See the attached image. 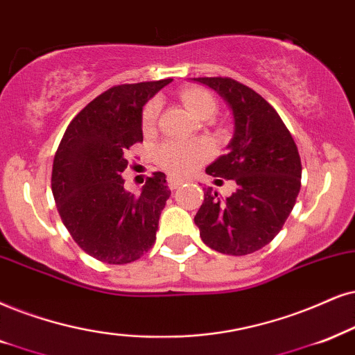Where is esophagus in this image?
Instances as JSON below:
<instances>
[{"label": "esophagus", "instance_id": "esophagus-1", "mask_svg": "<svg viewBox=\"0 0 355 355\" xmlns=\"http://www.w3.org/2000/svg\"><path fill=\"white\" fill-rule=\"evenodd\" d=\"M182 183H183L182 178H175V177H170V178H168V187H170V190H177V188L180 187Z\"/></svg>", "mask_w": 355, "mask_h": 355}]
</instances>
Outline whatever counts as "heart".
Returning a JSON list of instances; mask_svg holds the SVG:
<instances>
[{
	"instance_id": "heart-1",
	"label": "heart",
	"mask_w": 355,
	"mask_h": 355,
	"mask_svg": "<svg viewBox=\"0 0 355 355\" xmlns=\"http://www.w3.org/2000/svg\"><path fill=\"white\" fill-rule=\"evenodd\" d=\"M182 101L187 110L196 118H203L206 114L216 113V101L206 89L188 88L182 92ZM160 103L159 100H152L144 107L142 114V125L144 129L154 128L157 114H159ZM211 155V147L205 141H168L164 142L157 149V160L162 167L172 175H187L195 170L198 165L205 162Z\"/></svg>"
}]
</instances>
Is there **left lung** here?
Here are the masks:
<instances>
[{
  "instance_id": "left-lung-1",
  "label": "left lung",
  "mask_w": 355,
  "mask_h": 355,
  "mask_svg": "<svg viewBox=\"0 0 355 355\" xmlns=\"http://www.w3.org/2000/svg\"><path fill=\"white\" fill-rule=\"evenodd\" d=\"M193 80L214 89L234 121L227 154L209 164L206 173L237 185L224 200L213 188H205L195 224L213 250L252 254L280 232L297 201L302 187L297 144L277 111L254 89L232 78Z\"/></svg>"
}]
</instances>
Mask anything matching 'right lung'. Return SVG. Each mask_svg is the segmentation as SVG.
<instances>
[{"mask_svg": "<svg viewBox=\"0 0 355 355\" xmlns=\"http://www.w3.org/2000/svg\"><path fill=\"white\" fill-rule=\"evenodd\" d=\"M172 78L118 85L88 103L69 124L52 167L62 223L85 252L105 263H129L155 242L170 190L155 172L139 195L124 190L125 154L142 142V110Z\"/></svg>", "mask_w": 355, "mask_h": 355, "instance_id": "add662e5", "label": "right lung"}]
</instances>
